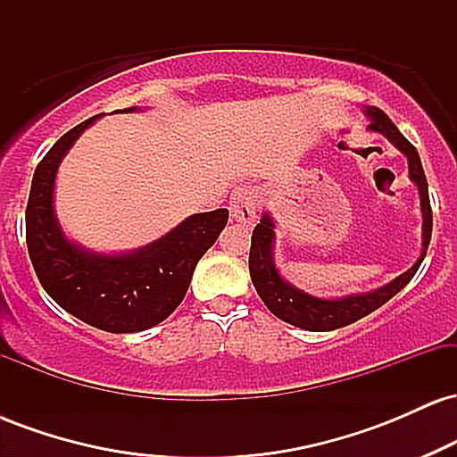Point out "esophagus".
I'll use <instances>...</instances> for the list:
<instances>
[{
  "label": "esophagus",
  "mask_w": 457,
  "mask_h": 457,
  "mask_svg": "<svg viewBox=\"0 0 457 457\" xmlns=\"http://www.w3.org/2000/svg\"><path fill=\"white\" fill-rule=\"evenodd\" d=\"M262 202V191L258 187L240 185L234 188L232 197H229V214L236 223H243L249 228L255 221V212H258Z\"/></svg>",
  "instance_id": "esophagus-1"
}]
</instances>
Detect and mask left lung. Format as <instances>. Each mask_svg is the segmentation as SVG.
<instances>
[{"label": "left lung", "mask_w": 457, "mask_h": 457, "mask_svg": "<svg viewBox=\"0 0 457 457\" xmlns=\"http://www.w3.org/2000/svg\"><path fill=\"white\" fill-rule=\"evenodd\" d=\"M365 118L370 120L367 130L385 135L386 139L395 145L408 159V176L417 185L419 199H421V253L414 264L400 277L386 283V286L378 287V290L363 292V295H348L342 298H320L307 292L298 290L290 281L281 277L277 270L275 258H272V246H275V221H272L270 212L262 214L260 223L255 225L253 236H251V251H249V272L251 281H253L255 290L264 305L275 313L283 322L292 324V327L313 330V333H322V330H335L348 327V324L356 322V320L365 318L367 313L376 312V309L385 305L389 298H393L402 287L408 286L412 279L414 272L419 270L426 251L432 238V206H429V193H428V180L423 174L421 159L414 145L397 130L395 124L386 118L385 112L378 107H365Z\"/></svg>", "instance_id": "left-lung-1"}]
</instances>
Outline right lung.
Listing matches in <instances>:
<instances>
[{
  "instance_id": "add662e5",
  "label": "right lung",
  "mask_w": 457,
  "mask_h": 457,
  "mask_svg": "<svg viewBox=\"0 0 457 457\" xmlns=\"http://www.w3.org/2000/svg\"><path fill=\"white\" fill-rule=\"evenodd\" d=\"M133 112L144 109H122ZM98 118L68 130L38 162L25 211V238L45 292L64 312L107 333H139L180 305L199 258L228 223V208L191 214L154 243L124 253H101L68 238L54 206L55 176L72 144Z\"/></svg>"
}]
</instances>
